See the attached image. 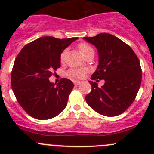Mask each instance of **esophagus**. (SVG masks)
Segmentation results:
<instances>
[{
  "label": "esophagus",
  "instance_id": "esophagus-1",
  "mask_svg": "<svg viewBox=\"0 0 154 154\" xmlns=\"http://www.w3.org/2000/svg\"><path fill=\"white\" fill-rule=\"evenodd\" d=\"M82 82L81 81H79V80H74V83L75 86H79L80 84H81Z\"/></svg>",
  "mask_w": 154,
  "mask_h": 154
}]
</instances>
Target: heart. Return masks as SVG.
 Here are the masks:
<instances>
[{
    "mask_svg": "<svg viewBox=\"0 0 154 154\" xmlns=\"http://www.w3.org/2000/svg\"><path fill=\"white\" fill-rule=\"evenodd\" d=\"M79 49H80V51L81 52V54L83 55H84L85 54H86L87 52L90 51H92V48L88 45L84 44H80L79 45ZM66 51H64L63 53L61 54V56H60V60L61 62H63L65 60V58H66ZM68 76H70L71 77H73V78H83L84 77L85 74V71L84 70H81V69H73L71 70V71H68Z\"/></svg>",
    "mask_w": 154,
    "mask_h": 154,
    "instance_id": "1",
    "label": "heart"
}]
</instances>
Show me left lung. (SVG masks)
<instances>
[{
    "label": "left lung",
    "instance_id": "left-lung-1",
    "mask_svg": "<svg viewBox=\"0 0 154 154\" xmlns=\"http://www.w3.org/2000/svg\"><path fill=\"white\" fill-rule=\"evenodd\" d=\"M98 53V66L91 74V91L85 97L91 109L105 116L122 114L134 101L142 82V69L137 56L130 46L109 33L83 37ZM98 79L105 85L98 87ZM96 80V82L93 81Z\"/></svg>",
    "mask_w": 154,
    "mask_h": 154
}]
</instances>
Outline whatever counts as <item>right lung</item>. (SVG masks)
<instances>
[{
	"label": "right lung",
	"instance_id": "obj_1",
	"mask_svg": "<svg viewBox=\"0 0 154 154\" xmlns=\"http://www.w3.org/2000/svg\"><path fill=\"white\" fill-rule=\"evenodd\" d=\"M78 38L43 36L26 45L14 63L11 74L12 91L20 106L31 117L47 120L63 111L74 85L62 78L57 85L49 80L61 66L63 51Z\"/></svg>",
	"mask_w": 154,
	"mask_h": 154
}]
</instances>
